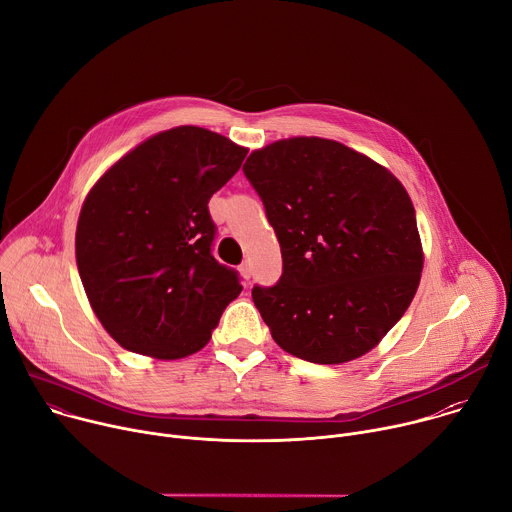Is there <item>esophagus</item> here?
<instances>
[{"mask_svg": "<svg viewBox=\"0 0 512 512\" xmlns=\"http://www.w3.org/2000/svg\"><path fill=\"white\" fill-rule=\"evenodd\" d=\"M239 271H241V275H243V277H245V279H247V281H249V279H251V275H253V269H251V263H247V261H245V263H241V265H239Z\"/></svg>", "mask_w": 512, "mask_h": 512, "instance_id": "1", "label": "esophagus"}]
</instances>
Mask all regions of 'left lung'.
Masks as SVG:
<instances>
[{
  "label": "left lung",
  "instance_id": "obj_1",
  "mask_svg": "<svg viewBox=\"0 0 512 512\" xmlns=\"http://www.w3.org/2000/svg\"><path fill=\"white\" fill-rule=\"evenodd\" d=\"M243 172L281 247L279 281L251 291L273 340L316 364L369 352L409 308L423 269L403 184L320 137L275 141Z\"/></svg>",
  "mask_w": 512,
  "mask_h": 512
}]
</instances>
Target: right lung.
I'll return each instance as SVG.
<instances>
[{
	"label": "right lung",
	"mask_w": 512,
	"mask_h": 512,
	"mask_svg": "<svg viewBox=\"0 0 512 512\" xmlns=\"http://www.w3.org/2000/svg\"><path fill=\"white\" fill-rule=\"evenodd\" d=\"M245 156L231 139L184 125L137 145L89 192L77 265L93 312L123 348L184 358L241 294L239 271L212 255L208 200Z\"/></svg>",
	"instance_id": "add662e5"
}]
</instances>
